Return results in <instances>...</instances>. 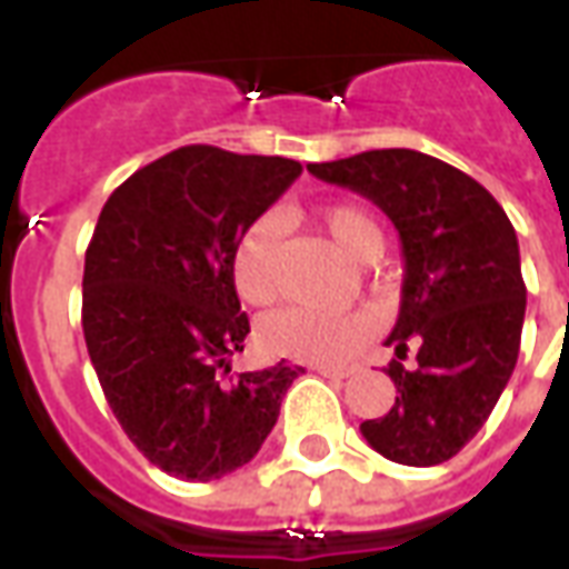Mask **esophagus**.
Listing matches in <instances>:
<instances>
[{"label":"esophagus","instance_id":"obj_1","mask_svg":"<svg viewBox=\"0 0 569 569\" xmlns=\"http://www.w3.org/2000/svg\"><path fill=\"white\" fill-rule=\"evenodd\" d=\"M312 370L327 376V379H348V376H355V367H330V363H318Z\"/></svg>","mask_w":569,"mask_h":569}]
</instances>
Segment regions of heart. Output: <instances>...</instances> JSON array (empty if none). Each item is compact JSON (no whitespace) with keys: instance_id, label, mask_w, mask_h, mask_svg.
<instances>
[{"instance_id":"b5f03b06","label":"heart","mask_w":569,"mask_h":569,"mask_svg":"<svg viewBox=\"0 0 569 569\" xmlns=\"http://www.w3.org/2000/svg\"><path fill=\"white\" fill-rule=\"evenodd\" d=\"M318 223L330 242L351 263H372L385 251V227L363 206L330 202L318 209ZM276 244L279 221L257 218L248 223L233 248L230 272L236 293L248 306H267L276 297ZM372 325L360 312H309V309H279L260 321V342L281 358L309 360V363H342L367 346Z\"/></svg>"}]
</instances>
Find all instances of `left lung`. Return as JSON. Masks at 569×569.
<instances>
[{
    "mask_svg": "<svg viewBox=\"0 0 569 569\" xmlns=\"http://www.w3.org/2000/svg\"><path fill=\"white\" fill-rule=\"evenodd\" d=\"M309 172L372 199L403 242V300L388 346L397 400L360 425L372 449L406 467L455 458L491 416L516 370L528 288L512 223L488 190L409 148L363 151ZM409 345L419 367H402Z\"/></svg>",
    "mask_w": 569,
    "mask_h": 569,
    "instance_id": "8db88e82",
    "label": "left lung"
}]
</instances>
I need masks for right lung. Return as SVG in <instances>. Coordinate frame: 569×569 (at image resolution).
<instances>
[{
	"label": "right lung",
	"instance_id": "1",
	"mask_svg": "<svg viewBox=\"0 0 569 569\" xmlns=\"http://www.w3.org/2000/svg\"><path fill=\"white\" fill-rule=\"evenodd\" d=\"M302 166L188 144L132 172L84 257L90 363L132 446L176 479L211 482L254 458L302 367L230 376L251 333L233 248Z\"/></svg>",
	"mask_w": 569,
	"mask_h": 569
}]
</instances>
